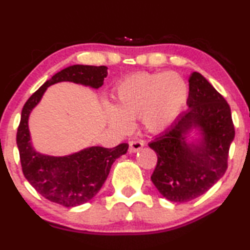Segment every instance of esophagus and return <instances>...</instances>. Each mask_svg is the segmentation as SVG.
<instances>
[{
	"label": "esophagus",
	"mask_w": 250,
	"mask_h": 250,
	"mask_svg": "<svg viewBox=\"0 0 250 250\" xmlns=\"http://www.w3.org/2000/svg\"><path fill=\"white\" fill-rule=\"evenodd\" d=\"M144 146H145V143H144L142 139L131 140V142L129 143V152H130V153L138 152V150L142 149Z\"/></svg>",
	"instance_id": "esophagus-1"
}]
</instances>
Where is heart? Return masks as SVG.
<instances>
[{"label":"heart","mask_w":250,"mask_h":250,"mask_svg":"<svg viewBox=\"0 0 250 250\" xmlns=\"http://www.w3.org/2000/svg\"><path fill=\"white\" fill-rule=\"evenodd\" d=\"M188 100V86L175 72H137L115 87V108H108L111 125L120 131L142 117L149 131H162L173 122Z\"/></svg>","instance_id":"heart-1"}]
</instances>
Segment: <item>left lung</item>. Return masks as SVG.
I'll list each match as a JSON object with an SVG mask.
<instances>
[{
  "instance_id": "obj_1",
  "label": "left lung",
  "mask_w": 250,
  "mask_h": 250,
  "mask_svg": "<svg viewBox=\"0 0 250 250\" xmlns=\"http://www.w3.org/2000/svg\"><path fill=\"white\" fill-rule=\"evenodd\" d=\"M189 110L148 146L157 154L152 177L163 197L187 203L205 194L226 173L235 131L231 108L224 97L198 72L189 77ZM201 129L200 146H188L185 137Z\"/></svg>"
}]
</instances>
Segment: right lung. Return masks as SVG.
Listing matches in <instances>:
<instances>
[{
  "label": "right lung",
  "instance_id": "1",
  "mask_svg": "<svg viewBox=\"0 0 250 250\" xmlns=\"http://www.w3.org/2000/svg\"><path fill=\"white\" fill-rule=\"evenodd\" d=\"M106 76L107 68L104 65L68 66L41 86L23 105L17 131L21 167L35 190L52 203L75 207L89 202L104 185L113 162L126 153L129 145L122 143L114 148L94 146L63 157L43 155L31 147L28 129L30 112L53 83L72 82L100 88Z\"/></svg>",
  "mask_w": 250,
  "mask_h": 250
}]
</instances>
